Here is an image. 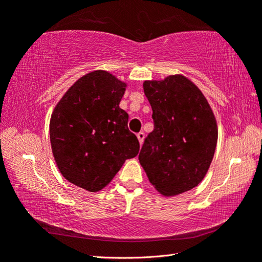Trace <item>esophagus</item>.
Wrapping results in <instances>:
<instances>
[{"label": "esophagus", "mask_w": 262, "mask_h": 262, "mask_svg": "<svg viewBox=\"0 0 262 262\" xmlns=\"http://www.w3.org/2000/svg\"><path fill=\"white\" fill-rule=\"evenodd\" d=\"M136 136H137V140H139V142H140V144L143 143V140H144V134H143V133H139V134H137Z\"/></svg>", "instance_id": "esophagus-1"}]
</instances>
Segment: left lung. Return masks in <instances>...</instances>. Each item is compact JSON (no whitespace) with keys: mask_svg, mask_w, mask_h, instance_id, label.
<instances>
[{"mask_svg":"<svg viewBox=\"0 0 262 262\" xmlns=\"http://www.w3.org/2000/svg\"><path fill=\"white\" fill-rule=\"evenodd\" d=\"M152 108L154 130L139 155L141 166L163 196L187 192L205 178L219 129L205 95L181 74L143 82Z\"/></svg>","mask_w":262,"mask_h":262,"instance_id":"obj_1","label":"left lung"}]
</instances>
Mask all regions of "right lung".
Returning a JSON list of instances; mask_svg holds the SVG:
<instances>
[{
  "label": "right lung",
  "instance_id": "obj_1",
  "mask_svg": "<svg viewBox=\"0 0 262 262\" xmlns=\"http://www.w3.org/2000/svg\"><path fill=\"white\" fill-rule=\"evenodd\" d=\"M127 83L106 70L78 78L53 110L52 152L61 174L88 192L106 187L140 150L120 104Z\"/></svg>",
  "mask_w": 262,
  "mask_h": 262
}]
</instances>
